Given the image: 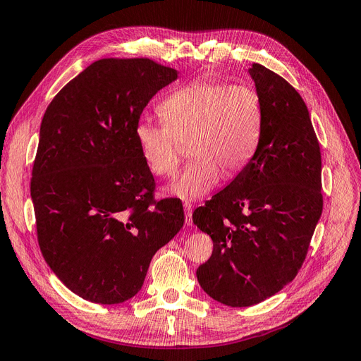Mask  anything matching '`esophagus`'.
Segmentation results:
<instances>
[{
  "instance_id": "1",
  "label": "esophagus",
  "mask_w": 361,
  "mask_h": 361,
  "mask_svg": "<svg viewBox=\"0 0 361 361\" xmlns=\"http://www.w3.org/2000/svg\"><path fill=\"white\" fill-rule=\"evenodd\" d=\"M183 209H185V224L191 226L192 224V204L190 202H185Z\"/></svg>"
}]
</instances>
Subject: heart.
<instances>
[{
  "instance_id": "1",
  "label": "heart",
  "mask_w": 361,
  "mask_h": 361,
  "mask_svg": "<svg viewBox=\"0 0 361 361\" xmlns=\"http://www.w3.org/2000/svg\"><path fill=\"white\" fill-rule=\"evenodd\" d=\"M159 122L141 118L135 140L149 170L167 176L178 166L182 141L194 159L169 185L180 200H200L221 174L243 171L259 149L264 105L245 84L197 81L173 92L159 105Z\"/></svg>"
}]
</instances>
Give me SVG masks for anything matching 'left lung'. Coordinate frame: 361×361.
I'll return each mask as SVG.
<instances>
[{
  "label": "left lung",
  "mask_w": 361,
  "mask_h": 361,
  "mask_svg": "<svg viewBox=\"0 0 361 361\" xmlns=\"http://www.w3.org/2000/svg\"><path fill=\"white\" fill-rule=\"evenodd\" d=\"M264 105L255 158L197 207L192 223L214 241L197 268L202 289L231 307H248L295 279L322 214L321 149L307 106L262 64L248 68Z\"/></svg>",
  "instance_id": "1"
}]
</instances>
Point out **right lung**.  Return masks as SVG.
Returning a JSON list of instances; mask_svg holds the SVG:
<instances>
[{"label":"right lung","instance_id":"add662e5","mask_svg":"<svg viewBox=\"0 0 361 361\" xmlns=\"http://www.w3.org/2000/svg\"><path fill=\"white\" fill-rule=\"evenodd\" d=\"M178 78L149 59H104L64 85L42 118L31 178L39 245L87 301L133 298L183 226L180 200H152L155 180L135 140L146 105Z\"/></svg>","mask_w":361,"mask_h":361}]
</instances>
